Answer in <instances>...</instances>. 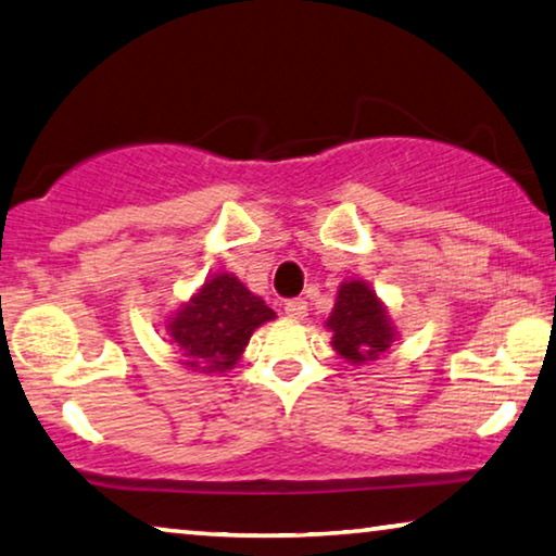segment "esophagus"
<instances>
[{
	"mask_svg": "<svg viewBox=\"0 0 556 556\" xmlns=\"http://www.w3.org/2000/svg\"><path fill=\"white\" fill-rule=\"evenodd\" d=\"M306 302L304 299H289V302L285 304V314L289 316V319H294V321H302L304 316H306Z\"/></svg>",
	"mask_w": 556,
	"mask_h": 556,
	"instance_id": "obj_1",
	"label": "esophagus"
}]
</instances>
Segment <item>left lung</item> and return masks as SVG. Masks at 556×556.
I'll use <instances>...</instances> for the list:
<instances>
[{"instance_id":"8db88e82","label":"left lung","mask_w":556,"mask_h":556,"mask_svg":"<svg viewBox=\"0 0 556 556\" xmlns=\"http://www.w3.org/2000/svg\"><path fill=\"white\" fill-rule=\"evenodd\" d=\"M326 329L331 331L333 351L354 366L378 361L399 337L386 304L361 279H349L339 287Z\"/></svg>"}]
</instances>
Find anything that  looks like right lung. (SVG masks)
Masks as SVG:
<instances>
[{
	"label": "right lung",
	"instance_id": "1",
	"mask_svg": "<svg viewBox=\"0 0 556 556\" xmlns=\"http://www.w3.org/2000/svg\"><path fill=\"white\" fill-rule=\"evenodd\" d=\"M275 316L235 275L217 271L167 316L165 331L190 371L225 374L244 354L254 329Z\"/></svg>",
	"mask_w": 556,
	"mask_h": 556
}]
</instances>
